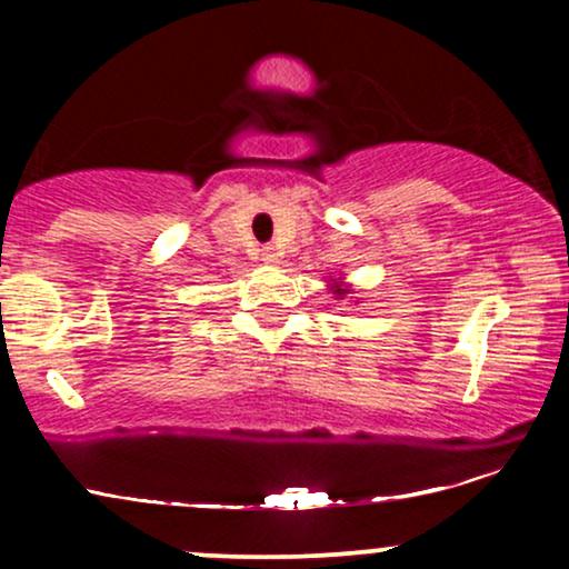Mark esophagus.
<instances>
[{
	"instance_id": "34e87169",
	"label": "esophagus",
	"mask_w": 569,
	"mask_h": 569,
	"mask_svg": "<svg viewBox=\"0 0 569 569\" xmlns=\"http://www.w3.org/2000/svg\"><path fill=\"white\" fill-rule=\"evenodd\" d=\"M262 262H267V264H276L278 262V251L276 248H262Z\"/></svg>"
}]
</instances>
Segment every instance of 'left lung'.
<instances>
[{"mask_svg": "<svg viewBox=\"0 0 569 569\" xmlns=\"http://www.w3.org/2000/svg\"><path fill=\"white\" fill-rule=\"evenodd\" d=\"M337 293H348V291H345V289H337Z\"/></svg>", "mask_w": 569, "mask_h": 569, "instance_id": "8db88e82", "label": "left lung"}]
</instances>
